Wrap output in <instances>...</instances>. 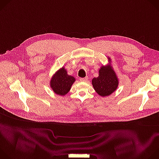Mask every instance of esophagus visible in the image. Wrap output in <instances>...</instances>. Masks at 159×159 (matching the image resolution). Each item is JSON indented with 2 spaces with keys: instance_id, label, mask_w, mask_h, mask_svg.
Listing matches in <instances>:
<instances>
[{
  "instance_id": "34e87169",
  "label": "esophagus",
  "mask_w": 159,
  "mask_h": 159,
  "mask_svg": "<svg viewBox=\"0 0 159 159\" xmlns=\"http://www.w3.org/2000/svg\"><path fill=\"white\" fill-rule=\"evenodd\" d=\"M80 81L82 82H87L88 80L87 79V77H84V78H80Z\"/></svg>"
}]
</instances>
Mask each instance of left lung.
<instances>
[{
	"mask_svg": "<svg viewBox=\"0 0 159 159\" xmlns=\"http://www.w3.org/2000/svg\"><path fill=\"white\" fill-rule=\"evenodd\" d=\"M109 60L110 58H108ZM93 86L96 92L101 96L111 95L118 86V79L110 65L102 66L99 70V76L92 80Z\"/></svg>",
	"mask_w": 159,
	"mask_h": 159,
	"instance_id": "8db88e82",
	"label": "left lung"
}]
</instances>
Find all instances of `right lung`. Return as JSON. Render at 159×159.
Segmentation results:
<instances>
[{"label": "right lung", "instance_id": "obj_1", "mask_svg": "<svg viewBox=\"0 0 159 159\" xmlns=\"http://www.w3.org/2000/svg\"><path fill=\"white\" fill-rule=\"evenodd\" d=\"M75 79L67 74L64 67L61 68L53 75L50 80V87L53 92L60 96H65L71 89Z\"/></svg>", "mask_w": 159, "mask_h": 159}]
</instances>
